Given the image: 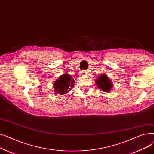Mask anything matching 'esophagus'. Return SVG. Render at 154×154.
Segmentation results:
<instances>
[{
  "mask_svg": "<svg viewBox=\"0 0 154 154\" xmlns=\"http://www.w3.org/2000/svg\"><path fill=\"white\" fill-rule=\"evenodd\" d=\"M80 74L82 75H85L87 74V71L86 70H82L81 72H80Z\"/></svg>",
  "mask_w": 154,
  "mask_h": 154,
  "instance_id": "esophagus-1",
  "label": "esophagus"
}]
</instances>
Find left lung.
<instances>
[{"label":"left lung","mask_w":154,"mask_h":154,"mask_svg":"<svg viewBox=\"0 0 154 154\" xmlns=\"http://www.w3.org/2000/svg\"><path fill=\"white\" fill-rule=\"evenodd\" d=\"M96 84L97 86L105 92H109L113 86L112 82L106 74H102L96 80Z\"/></svg>","instance_id":"1"}]
</instances>
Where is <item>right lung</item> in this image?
<instances>
[{
  "label": "right lung",
  "instance_id": "obj_1",
  "mask_svg": "<svg viewBox=\"0 0 154 154\" xmlns=\"http://www.w3.org/2000/svg\"><path fill=\"white\" fill-rule=\"evenodd\" d=\"M74 85V80L72 79L70 75L67 74H63L54 83L55 92L62 95L69 92L70 91V88Z\"/></svg>",
  "mask_w": 154,
  "mask_h": 154
}]
</instances>
